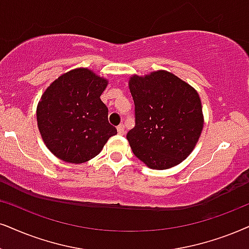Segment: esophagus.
<instances>
[{
    "label": "esophagus",
    "mask_w": 249,
    "mask_h": 249,
    "mask_svg": "<svg viewBox=\"0 0 249 249\" xmlns=\"http://www.w3.org/2000/svg\"><path fill=\"white\" fill-rule=\"evenodd\" d=\"M117 132L119 134H124L125 133V126L124 124H119L117 126Z\"/></svg>",
    "instance_id": "obj_1"
}]
</instances>
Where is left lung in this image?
Returning a JSON list of instances; mask_svg holds the SVG:
<instances>
[{
	"label": "left lung",
	"mask_w": 249,
	"mask_h": 249,
	"mask_svg": "<svg viewBox=\"0 0 249 249\" xmlns=\"http://www.w3.org/2000/svg\"><path fill=\"white\" fill-rule=\"evenodd\" d=\"M135 126L126 135L132 152L148 168L179 164L194 149L203 128L202 106L191 85L159 70L128 81Z\"/></svg>",
	"instance_id": "left-lung-1"
}]
</instances>
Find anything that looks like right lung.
I'll return each instance as SVG.
<instances>
[{"label":"right lung","mask_w":249,"mask_h":249,"mask_svg":"<svg viewBox=\"0 0 249 249\" xmlns=\"http://www.w3.org/2000/svg\"><path fill=\"white\" fill-rule=\"evenodd\" d=\"M108 80L86 68L62 74L47 87L36 108L41 138L56 157L85 163L102 150L117 130L100 96Z\"/></svg>","instance_id":"1"}]
</instances>
